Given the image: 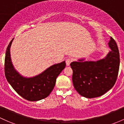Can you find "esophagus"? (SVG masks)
Masks as SVG:
<instances>
[{
  "mask_svg": "<svg viewBox=\"0 0 124 124\" xmlns=\"http://www.w3.org/2000/svg\"><path fill=\"white\" fill-rule=\"evenodd\" d=\"M72 60L73 59L71 58H70V57H69V58H67V59L66 60V65H67V66H70V63H71V62H72Z\"/></svg>",
  "mask_w": 124,
  "mask_h": 124,
  "instance_id": "1",
  "label": "esophagus"
}]
</instances>
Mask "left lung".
Instances as JSON below:
<instances>
[{"instance_id": "1", "label": "left lung", "mask_w": 124, "mask_h": 124, "mask_svg": "<svg viewBox=\"0 0 124 124\" xmlns=\"http://www.w3.org/2000/svg\"><path fill=\"white\" fill-rule=\"evenodd\" d=\"M110 48L106 56L98 61L84 58L71 62L74 89L82 96L94 98L103 95L115 85L119 67V53L112 37L108 42Z\"/></svg>"}]
</instances>
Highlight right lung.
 I'll use <instances>...</instances> for the list:
<instances>
[{
    "mask_svg": "<svg viewBox=\"0 0 124 124\" xmlns=\"http://www.w3.org/2000/svg\"><path fill=\"white\" fill-rule=\"evenodd\" d=\"M14 39L8 45L5 55V73L8 82L17 93L26 100L37 101L44 99L54 89L57 78L66 67V62L55 64L35 76H23L15 70L11 60L10 50Z\"/></svg>",
    "mask_w": 124,
    "mask_h": 124,
    "instance_id": "right-lung-1",
    "label": "right lung"
}]
</instances>
